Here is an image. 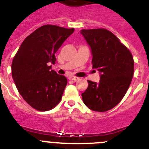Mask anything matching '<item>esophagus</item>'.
<instances>
[{
    "instance_id": "esophagus-1",
    "label": "esophagus",
    "mask_w": 149,
    "mask_h": 149,
    "mask_svg": "<svg viewBox=\"0 0 149 149\" xmlns=\"http://www.w3.org/2000/svg\"><path fill=\"white\" fill-rule=\"evenodd\" d=\"M68 79H69V80H72V81H77L79 78L77 77H74V76H70V77H68Z\"/></svg>"
}]
</instances>
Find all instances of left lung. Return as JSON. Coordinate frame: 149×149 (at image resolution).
Instances as JSON below:
<instances>
[{
  "label": "left lung",
  "mask_w": 149,
  "mask_h": 149,
  "mask_svg": "<svg viewBox=\"0 0 149 149\" xmlns=\"http://www.w3.org/2000/svg\"><path fill=\"white\" fill-rule=\"evenodd\" d=\"M81 34L92 50L93 68L101 72L98 84L88 81L83 101L90 110L107 111L122 101L131 84L134 67L132 54L107 29L82 30Z\"/></svg>",
  "instance_id": "left-lung-1"
}]
</instances>
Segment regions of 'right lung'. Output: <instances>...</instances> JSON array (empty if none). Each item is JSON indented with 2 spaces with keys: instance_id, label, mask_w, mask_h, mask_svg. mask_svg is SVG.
I'll list each match as a JSON object with an SVG mask.
<instances>
[{
  "instance_id": "1",
  "label": "right lung",
  "mask_w": 149,
  "mask_h": 149,
  "mask_svg": "<svg viewBox=\"0 0 149 149\" xmlns=\"http://www.w3.org/2000/svg\"><path fill=\"white\" fill-rule=\"evenodd\" d=\"M74 28L46 24L24 40L12 63L18 93L35 110L48 111L60 103L67 84L65 76L51 70L55 54Z\"/></svg>"
}]
</instances>
